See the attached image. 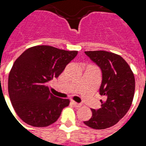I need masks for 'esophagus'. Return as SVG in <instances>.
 I'll use <instances>...</instances> for the list:
<instances>
[{"instance_id":"34e87169","label":"esophagus","mask_w":146,"mask_h":146,"mask_svg":"<svg viewBox=\"0 0 146 146\" xmlns=\"http://www.w3.org/2000/svg\"><path fill=\"white\" fill-rule=\"evenodd\" d=\"M72 102V104L74 106H76V107H80L81 106V104H80V103H77V102H74V101H72L71 102Z\"/></svg>"}]
</instances>
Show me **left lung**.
Masks as SVG:
<instances>
[{"label": "left lung", "mask_w": 146, "mask_h": 146, "mask_svg": "<svg viewBox=\"0 0 146 146\" xmlns=\"http://www.w3.org/2000/svg\"><path fill=\"white\" fill-rule=\"evenodd\" d=\"M85 54L101 68L99 89L104 97L102 107L92 110V116L84 124L96 130L109 128L119 122L131 106L135 89L134 73L120 55L106 51H88Z\"/></svg>", "instance_id": "8db88e82"}]
</instances>
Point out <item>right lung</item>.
Wrapping results in <instances>:
<instances>
[{"instance_id":"1","label":"right lung","mask_w":146,"mask_h":146,"mask_svg":"<svg viewBox=\"0 0 146 146\" xmlns=\"http://www.w3.org/2000/svg\"><path fill=\"white\" fill-rule=\"evenodd\" d=\"M76 54V51L37 45L28 48L15 60L8 76V94L23 121L44 127L58 119L70 99L54 96L46 83L59 76Z\"/></svg>"}]
</instances>
